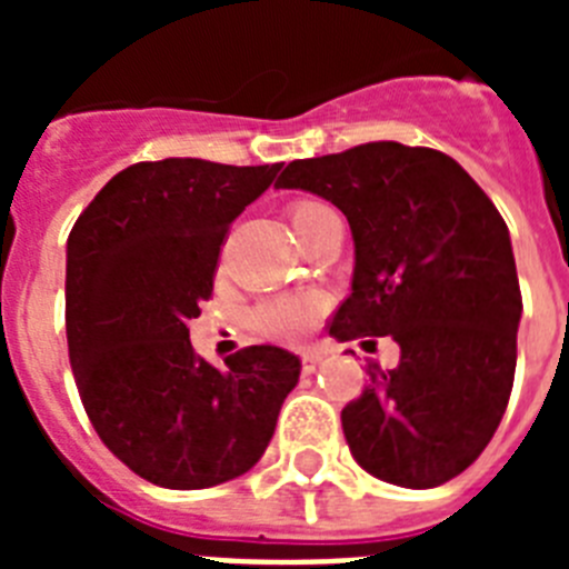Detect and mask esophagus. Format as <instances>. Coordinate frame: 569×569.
Instances as JSON below:
<instances>
[{"label": "esophagus", "mask_w": 569, "mask_h": 569, "mask_svg": "<svg viewBox=\"0 0 569 569\" xmlns=\"http://www.w3.org/2000/svg\"><path fill=\"white\" fill-rule=\"evenodd\" d=\"M319 365H321L319 350H305V353H301V370H305V373H316V367Z\"/></svg>", "instance_id": "34e87169"}]
</instances>
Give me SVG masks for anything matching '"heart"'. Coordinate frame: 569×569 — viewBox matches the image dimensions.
Listing matches in <instances>:
<instances>
[{"instance_id":"b5f03b06","label":"heart","mask_w":569,"mask_h":569,"mask_svg":"<svg viewBox=\"0 0 569 569\" xmlns=\"http://www.w3.org/2000/svg\"><path fill=\"white\" fill-rule=\"evenodd\" d=\"M325 204L319 202H299L290 208V224L293 230H299L301 224L308 222L310 216L319 213ZM321 308H325V299L319 293H279L270 296V299L259 301L250 316L253 328L261 336L276 341H299L301 336L313 328V321L319 319Z\"/></svg>"}]
</instances>
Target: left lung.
Here are the masks:
<instances>
[{"label":"left lung","mask_w":569,"mask_h":569,"mask_svg":"<svg viewBox=\"0 0 569 569\" xmlns=\"http://www.w3.org/2000/svg\"><path fill=\"white\" fill-rule=\"evenodd\" d=\"M276 188L308 190L350 222L353 293L330 336H393L399 367L341 410L353 459L387 485L427 490L479 459L516 373L521 290L510 230L441 150L367 142L296 159Z\"/></svg>","instance_id":"left-lung-1"}]
</instances>
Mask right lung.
I'll list each match as a JSON object with an SVG mask.
<instances>
[{
  "label": "right lung",
  "instance_id": "1",
  "mask_svg": "<svg viewBox=\"0 0 569 569\" xmlns=\"http://www.w3.org/2000/svg\"><path fill=\"white\" fill-rule=\"evenodd\" d=\"M259 168L162 159L116 173L68 236L64 325L79 396L116 459L170 490L248 472L273 439L301 361L244 347L219 370L190 345L224 233L270 188Z\"/></svg>",
  "mask_w": 569,
  "mask_h": 569
}]
</instances>
